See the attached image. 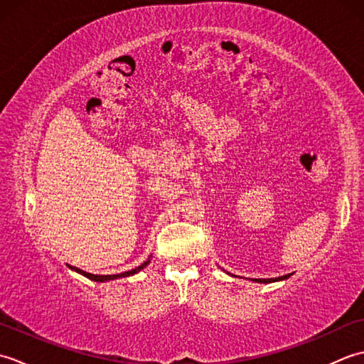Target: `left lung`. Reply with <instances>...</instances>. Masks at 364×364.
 <instances>
[{"instance_id": "obj_1", "label": "left lung", "mask_w": 364, "mask_h": 364, "mask_svg": "<svg viewBox=\"0 0 364 364\" xmlns=\"http://www.w3.org/2000/svg\"><path fill=\"white\" fill-rule=\"evenodd\" d=\"M286 278H289V275H283V277H277V278H255L253 282H258V283H272V282H278V280H286Z\"/></svg>"}]
</instances>
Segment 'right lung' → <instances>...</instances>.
Listing matches in <instances>:
<instances>
[{"mask_svg":"<svg viewBox=\"0 0 364 364\" xmlns=\"http://www.w3.org/2000/svg\"><path fill=\"white\" fill-rule=\"evenodd\" d=\"M150 261H145L144 264H141L139 267H136V269H131V270H128V272H123V274H117V275H94V274H89V272H82V270H80V269H76V267H72L73 270H76V272H80V274H82L84 277H87V278H90V280H94V282H107V280H114V278H120V277H129V275H133V274H136V272H139V270H142L146 264H149Z\"/></svg>","mask_w":364,"mask_h":364,"instance_id":"obj_1","label":"right lung"}]
</instances>
